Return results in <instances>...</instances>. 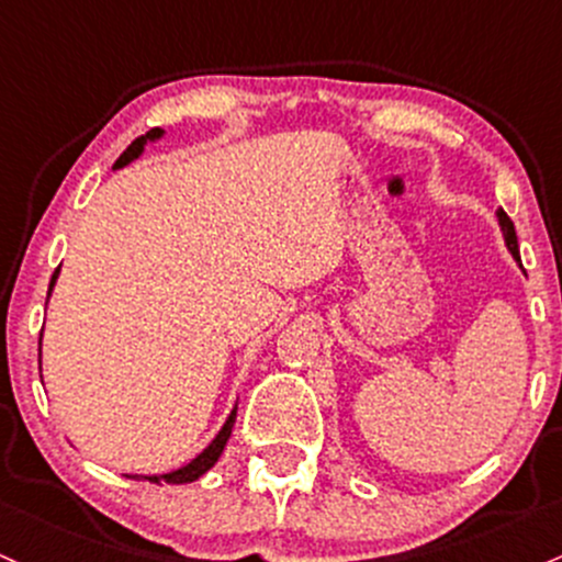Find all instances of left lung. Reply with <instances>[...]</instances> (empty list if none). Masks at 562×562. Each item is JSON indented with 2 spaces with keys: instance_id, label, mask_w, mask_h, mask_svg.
Listing matches in <instances>:
<instances>
[{
  "instance_id": "1",
  "label": "left lung",
  "mask_w": 562,
  "mask_h": 562,
  "mask_svg": "<svg viewBox=\"0 0 562 562\" xmlns=\"http://www.w3.org/2000/svg\"><path fill=\"white\" fill-rule=\"evenodd\" d=\"M496 218H498V226H502V232H504V243H507L509 252H512V256L517 258V261H520V250H517V234H515V224H512V221H509V215L504 213V211H496Z\"/></svg>"
}]
</instances>
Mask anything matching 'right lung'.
<instances>
[{
	"label": "right lung",
	"instance_id": "right-lung-1",
	"mask_svg": "<svg viewBox=\"0 0 562 562\" xmlns=\"http://www.w3.org/2000/svg\"><path fill=\"white\" fill-rule=\"evenodd\" d=\"M162 135H165L162 127H154V131H149L146 135H140V138H135L133 144L120 154V159H116V162H114V168H125L127 162L138 159L140 154H144V146L149 144V140L162 138ZM58 271H60V267L55 269V274H53V280H50V291H47V299H50L55 280H58ZM234 418H237V405H234V411L229 413V418H226V424H224V427H221L218 435L213 437L211 446H207L200 456H194V459H191L187 467H181V470L165 472V474H146V480H151V483H162V480H165V483H170V485H183V483H194V480H200L202 474L211 470L215 461L221 459V453H224L226 442H229V437H232ZM131 477H138V474H131Z\"/></svg>",
	"mask_w": 562,
	"mask_h": 562
}]
</instances>
